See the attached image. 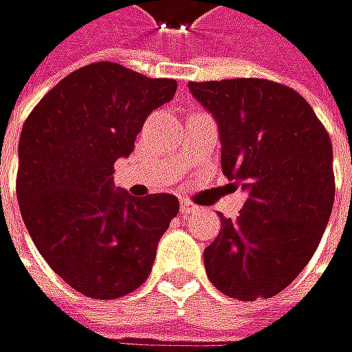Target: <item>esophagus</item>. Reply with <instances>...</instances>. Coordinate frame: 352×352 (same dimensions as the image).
<instances>
[{
    "mask_svg": "<svg viewBox=\"0 0 352 352\" xmlns=\"http://www.w3.org/2000/svg\"><path fill=\"white\" fill-rule=\"evenodd\" d=\"M179 210H182V214H192V212H196V210H198V206H196V204H192L190 200H182Z\"/></svg>",
    "mask_w": 352,
    "mask_h": 352,
    "instance_id": "esophagus-1",
    "label": "esophagus"
}]
</instances>
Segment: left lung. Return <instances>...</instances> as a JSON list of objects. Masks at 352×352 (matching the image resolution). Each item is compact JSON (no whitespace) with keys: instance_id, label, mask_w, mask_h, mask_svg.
<instances>
[{"instance_id":"left-lung-1","label":"left lung","mask_w":352,"mask_h":352,"mask_svg":"<svg viewBox=\"0 0 352 352\" xmlns=\"http://www.w3.org/2000/svg\"><path fill=\"white\" fill-rule=\"evenodd\" d=\"M214 117L221 164L248 200L204 250L210 283L239 301L268 299L307 266L334 204L332 142L309 102L289 86L235 78L190 82Z\"/></svg>"}]
</instances>
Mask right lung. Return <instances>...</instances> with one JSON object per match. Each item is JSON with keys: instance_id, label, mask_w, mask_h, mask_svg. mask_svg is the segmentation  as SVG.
<instances>
[{"instance_id": "right-lung-1", "label": "right lung", "mask_w": 352, "mask_h": 352, "mask_svg": "<svg viewBox=\"0 0 352 352\" xmlns=\"http://www.w3.org/2000/svg\"><path fill=\"white\" fill-rule=\"evenodd\" d=\"M177 82L98 61L65 76L28 115L18 142L16 194L24 225L55 274L92 299H117L150 274L179 212L170 194L115 190L146 117Z\"/></svg>"}]
</instances>
